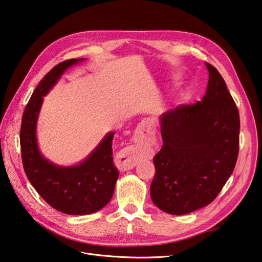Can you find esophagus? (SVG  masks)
Segmentation results:
<instances>
[{
  "instance_id": "1",
  "label": "esophagus",
  "mask_w": 262,
  "mask_h": 262,
  "mask_svg": "<svg viewBox=\"0 0 262 262\" xmlns=\"http://www.w3.org/2000/svg\"><path fill=\"white\" fill-rule=\"evenodd\" d=\"M134 139L140 144H150L153 143L155 139V126L152 120L149 119H144L141 121L137 126V130L134 132ZM139 147H132L126 149L123 155V169L129 170L132 169L137 164V155H138Z\"/></svg>"
}]
</instances>
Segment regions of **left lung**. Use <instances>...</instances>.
Masks as SVG:
<instances>
[{
	"label": "left lung",
	"mask_w": 262,
	"mask_h": 262,
	"mask_svg": "<svg viewBox=\"0 0 262 262\" xmlns=\"http://www.w3.org/2000/svg\"><path fill=\"white\" fill-rule=\"evenodd\" d=\"M202 100L161 116L163 146L154 158L150 198L162 211L184 215L210 204L235 168L239 113L219 71L207 63Z\"/></svg>",
	"instance_id": "1"
}]
</instances>
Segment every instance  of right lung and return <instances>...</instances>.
Listing matches in <instances>:
<instances>
[{
    "label": "right lung",
    "instance_id": "1",
    "mask_svg": "<svg viewBox=\"0 0 262 262\" xmlns=\"http://www.w3.org/2000/svg\"><path fill=\"white\" fill-rule=\"evenodd\" d=\"M84 60L61 62L46 74L31 95L20 126L21 160L28 180L47 203L70 215L92 214L104 208L114 195L119 177L113 161L115 132L107 133L96 148L74 166H60L50 162L38 146L36 130L43 96L69 68Z\"/></svg>",
    "mask_w": 262,
    "mask_h": 262
}]
</instances>
